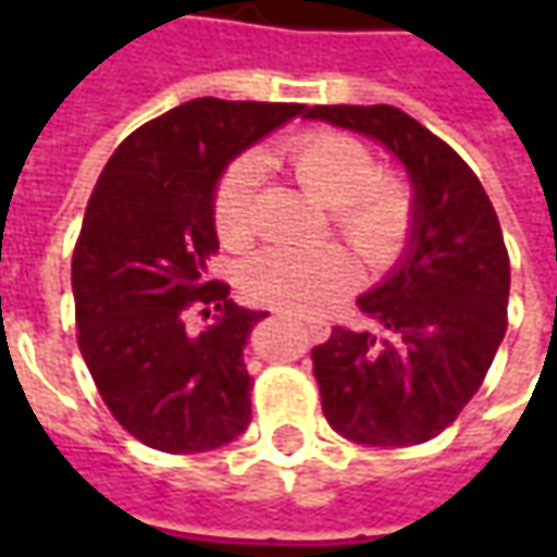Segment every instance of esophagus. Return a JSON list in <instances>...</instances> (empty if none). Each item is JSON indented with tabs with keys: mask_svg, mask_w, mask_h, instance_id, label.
<instances>
[{
	"mask_svg": "<svg viewBox=\"0 0 557 557\" xmlns=\"http://www.w3.org/2000/svg\"><path fill=\"white\" fill-rule=\"evenodd\" d=\"M304 325H307V332H310L312 341H325L329 334H332V325L325 322V319H312V315H297Z\"/></svg>",
	"mask_w": 557,
	"mask_h": 557,
	"instance_id": "34e87169",
	"label": "esophagus"
}]
</instances>
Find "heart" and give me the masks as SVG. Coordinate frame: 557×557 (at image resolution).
I'll use <instances>...</instances> for the list:
<instances>
[{
    "instance_id": "1",
    "label": "heart",
    "mask_w": 557,
    "mask_h": 557,
    "mask_svg": "<svg viewBox=\"0 0 557 557\" xmlns=\"http://www.w3.org/2000/svg\"><path fill=\"white\" fill-rule=\"evenodd\" d=\"M282 158L297 183L329 203L332 223L366 263H394L412 228V195L394 173L374 170L362 141L334 129H310L294 136ZM257 154H242L213 185L210 216L228 250H245L257 238ZM356 282L359 267L341 245L269 247L245 267V288L253 300L304 312L332 307Z\"/></svg>"
}]
</instances>
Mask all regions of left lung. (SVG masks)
<instances>
[{
	"mask_svg": "<svg viewBox=\"0 0 557 557\" xmlns=\"http://www.w3.org/2000/svg\"><path fill=\"white\" fill-rule=\"evenodd\" d=\"M377 139L406 166L412 235L391 275L356 304L374 329H332L312 350L322 412L366 446H416L449 428L478 394L508 329V250L474 170L391 104H315Z\"/></svg>",
	"mask_w": 557,
	"mask_h": 557,
	"instance_id": "1",
	"label": "left lung"
}]
</instances>
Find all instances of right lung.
Returning a JSON list of instances; mask_svg holds the SVG:
<instances>
[{
    "label": "right lung",
    "instance_id": "obj_1",
    "mask_svg": "<svg viewBox=\"0 0 557 557\" xmlns=\"http://www.w3.org/2000/svg\"><path fill=\"white\" fill-rule=\"evenodd\" d=\"M304 104L191 98L148 120L104 163L74 247L76 344L111 416L173 456L245 434V344L267 315L210 278L213 185L232 158ZM213 318L190 329V315Z\"/></svg>",
    "mask_w": 557,
    "mask_h": 557
}]
</instances>
